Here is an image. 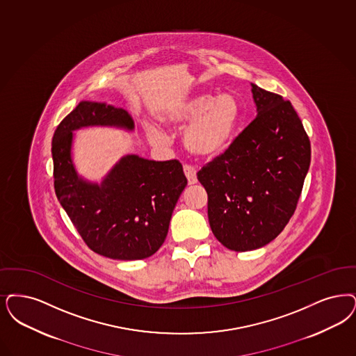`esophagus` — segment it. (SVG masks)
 <instances>
[{"label":"esophagus","instance_id":"esophagus-1","mask_svg":"<svg viewBox=\"0 0 356 356\" xmlns=\"http://www.w3.org/2000/svg\"><path fill=\"white\" fill-rule=\"evenodd\" d=\"M184 173L188 179L189 185L196 184L197 183V171L192 165H184Z\"/></svg>","mask_w":356,"mask_h":356}]
</instances>
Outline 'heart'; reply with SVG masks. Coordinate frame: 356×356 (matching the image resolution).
Returning <instances> with one entry per match:
<instances>
[{"mask_svg":"<svg viewBox=\"0 0 356 356\" xmlns=\"http://www.w3.org/2000/svg\"><path fill=\"white\" fill-rule=\"evenodd\" d=\"M241 118L238 100L230 94L214 97L196 94L186 99L172 102L159 115L167 127H186L183 144L195 156L216 157L225 152L233 140ZM147 138L152 144H164L167 134L156 126H148Z\"/></svg>","mask_w":356,"mask_h":356,"instance_id":"b5f03b06","label":"heart"}]
</instances>
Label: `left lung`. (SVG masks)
Masks as SVG:
<instances>
[{
    "instance_id": "obj_1",
    "label": "left lung",
    "mask_w": 356,
    "mask_h": 356,
    "mask_svg": "<svg viewBox=\"0 0 356 356\" xmlns=\"http://www.w3.org/2000/svg\"><path fill=\"white\" fill-rule=\"evenodd\" d=\"M252 86L256 119L228 149L202 167L214 237L234 252L273 241L297 208L312 147L289 100Z\"/></svg>"
}]
</instances>
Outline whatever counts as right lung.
I'll list each match as a JSON object with an SVG mask.
<instances>
[{
    "label": "right lung",
    "mask_w": 356,
    "mask_h": 356,
    "mask_svg": "<svg viewBox=\"0 0 356 356\" xmlns=\"http://www.w3.org/2000/svg\"><path fill=\"white\" fill-rule=\"evenodd\" d=\"M115 127L134 131L126 110L82 100L58 126L51 155L58 201L87 246L100 256L135 261L155 254L167 237L172 212L186 186L177 160L126 155L100 183L81 176L72 160L74 131Z\"/></svg>",
    "instance_id": "obj_1"
}]
</instances>
